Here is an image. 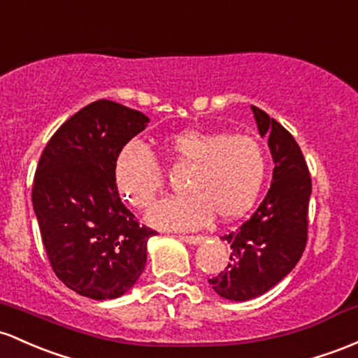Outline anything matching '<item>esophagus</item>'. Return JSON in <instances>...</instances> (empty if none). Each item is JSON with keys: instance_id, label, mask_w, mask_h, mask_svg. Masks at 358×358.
<instances>
[{"instance_id": "esophagus-1", "label": "esophagus", "mask_w": 358, "mask_h": 358, "mask_svg": "<svg viewBox=\"0 0 358 358\" xmlns=\"http://www.w3.org/2000/svg\"><path fill=\"white\" fill-rule=\"evenodd\" d=\"M182 241L188 243V245H199V243H202L203 239H206V236H200V234H197V236H188V234H182V236H178Z\"/></svg>"}]
</instances>
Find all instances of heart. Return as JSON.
I'll return each instance as SVG.
<instances>
[{"instance_id": "1", "label": "heart", "mask_w": 358, "mask_h": 358, "mask_svg": "<svg viewBox=\"0 0 358 358\" xmlns=\"http://www.w3.org/2000/svg\"><path fill=\"white\" fill-rule=\"evenodd\" d=\"M164 148L171 166H190L185 187L192 194L152 207L151 226L195 229L209 222L214 212L233 221L255 206L266 176V156L253 136L187 129L168 137ZM115 178L122 197L137 209L151 207L166 187L158 158L137 143L120 151Z\"/></svg>"}]
</instances>
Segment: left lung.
<instances>
[{
    "mask_svg": "<svg viewBox=\"0 0 358 358\" xmlns=\"http://www.w3.org/2000/svg\"><path fill=\"white\" fill-rule=\"evenodd\" d=\"M260 136H268L275 163L272 185L258 209L236 231L224 234L231 245L229 263L209 278L212 289L229 301L262 296L287 275L308 243L311 175L292 134L251 105Z\"/></svg>",
    "mask_w": 358,
    "mask_h": 358,
    "instance_id": "1",
    "label": "left lung"
}]
</instances>
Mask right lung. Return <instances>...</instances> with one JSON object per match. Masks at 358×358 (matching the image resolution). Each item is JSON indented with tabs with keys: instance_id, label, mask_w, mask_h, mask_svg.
<instances>
[{
	"instance_id": "1",
	"label": "right lung",
	"mask_w": 358,
	"mask_h": 358,
	"mask_svg": "<svg viewBox=\"0 0 358 358\" xmlns=\"http://www.w3.org/2000/svg\"><path fill=\"white\" fill-rule=\"evenodd\" d=\"M149 119L134 108L96 100L54 132L38 159L32 202L50 266L80 296L115 299L146 266L148 239L122 203L115 164Z\"/></svg>"
}]
</instances>
